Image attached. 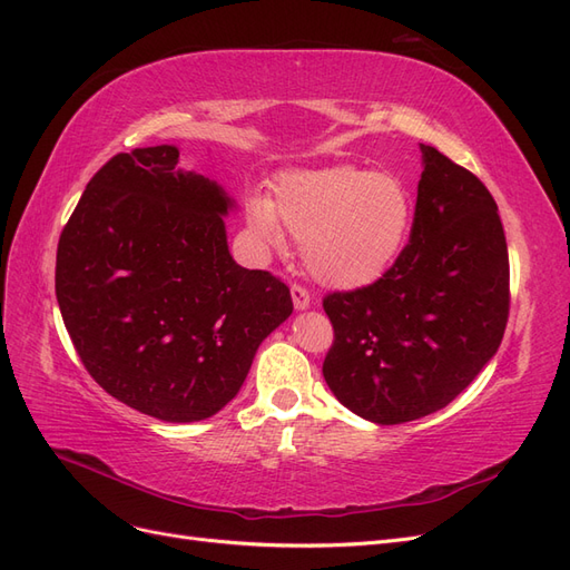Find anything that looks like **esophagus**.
Wrapping results in <instances>:
<instances>
[{
    "label": "esophagus",
    "instance_id": "esophagus-1",
    "mask_svg": "<svg viewBox=\"0 0 570 570\" xmlns=\"http://www.w3.org/2000/svg\"><path fill=\"white\" fill-rule=\"evenodd\" d=\"M291 298H294V307L296 311H307L311 307V294H307V288H303L301 284L291 286Z\"/></svg>",
    "mask_w": 570,
    "mask_h": 570
}]
</instances>
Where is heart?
Segmentation results:
<instances>
[{"label":"heart","instance_id":"obj_1","mask_svg":"<svg viewBox=\"0 0 570 570\" xmlns=\"http://www.w3.org/2000/svg\"><path fill=\"white\" fill-rule=\"evenodd\" d=\"M246 217L269 248L284 246L282 229L298 240L320 284L357 288L396 263L413 226V198L394 174L344 165L284 176L276 200L253 195Z\"/></svg>","mask_w":570,"mask_h":570}]
</instances>
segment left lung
<instances>
[{
	"instance_id": "1",
	"label": "left lung",
	"mask_w": 570,
	"mask_h": 570,
	"mask_svg": "<svg viewBox=\"0 0 570 570\" xmlns=\"http://www.w3.org/2000/svg\"><path fill=\"white\" fill-rule=\"evenodd\" d=\"M411 240L375 284L322 301L334 344L322 375L377 425L425 417L492 361L509 322V250L492 193L430 145Z\"/></svg>"
}]
</instances>
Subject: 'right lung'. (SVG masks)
Here are the masks:
<instances>
[{
	"label": "right lung",
	"mask_w": 570,
	"mask_h": 570,
	"mask_svg": "<svg viewBox=\"0 0 570 570\" xmlns=\"http://www.w3.org/2000/svg\"><path fill=\"white\" fill-rule=\"evenodd\" d=\"M232 198L178 169L174 145L114 155L57 246V301L90 377L167 422L222 411L257 346L294 313L288 286L234 263Z\"/></svg>",
	"instance_id": "add662e5"
}]
</instances>
